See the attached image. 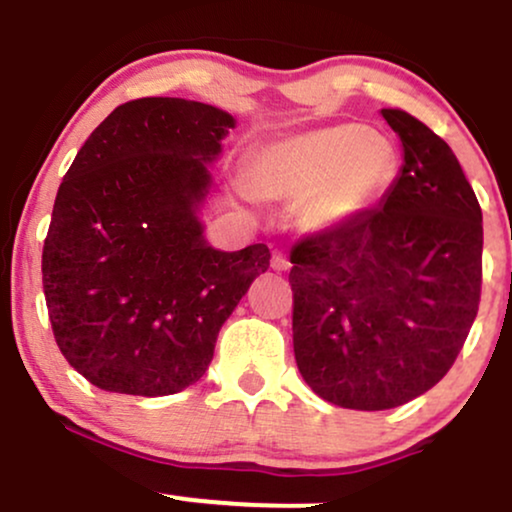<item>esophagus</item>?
Listing matches in <instances>:
<instances>
[{
    "mask_svg": "<svg viewBox=\"0 0 512 512\" xmlns=\"http://www.w3.org/2000/svg\"><path fill=\"white\" fill-rule=\"evenodd\" d=\"M270 268L278 270V273H282V270L290 268V258H287L285 251H273V256H270Z\"/></svg>",
    "mask_w": 512,
    "mask_h": 512,
    "instance_id": "1",
    "label": "esophagus"
}]
</instances>
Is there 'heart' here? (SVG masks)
Here are the masks:
<instances>
[{"mask_svg":"<svg viewBox=\"0 0 512 512\" xmlns=\"http://www.w3.org/2000/svg\"><path fill=\"white\" fill-rule=\"evenodd\" d=\"M398 153L362 124H338L268 143L249 160L251 194L302 201L299 220L330 230L357 218L388 191Z\"/></svg>","mask_w":512,"mask_h":512,"instance_id":"heart-1","label":"heart"}]
</instances>
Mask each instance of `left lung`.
<instances>
[{
  "mask_svg": "<svg viewBox=\"0 0 512 512\" xmlns=\"http://www.w3.org/2000/svg\"><path fill=\"white\" fill-rule=\"evenodd\" d=\"M405 148L374 210L294 244L292 340L299 374L347 410H390L455 364L482 299V208L441 136L383 110Z\"/></svg>",
  "mask_w": 512,
  "mask_h": 512,
  "instance_id": "1",
  "label": "left lung"
}]
</instances>
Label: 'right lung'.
<instances>
[{"mask_svg":"<svg viewBox=\"0 0 512 512\" xmlns=\"http://www.w3.org/2000/svg\"><path fill=\"white\" fill-rule=\"evenodd\" d=\"M232 126L203 102L129 100L64 174L42 290L57 347L93 386L160 398L196 383L222 323L268 270L266 244L218 251L196 218Z\"/></svg>","mask_w":512,"mask_h":512,"instance_id":"obj_1","label":"right lung"}]
</instances>
